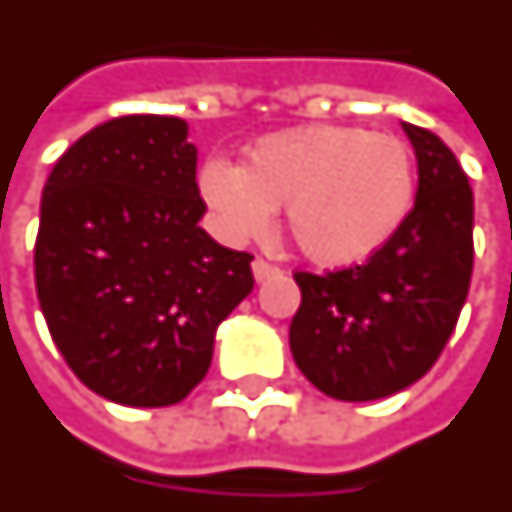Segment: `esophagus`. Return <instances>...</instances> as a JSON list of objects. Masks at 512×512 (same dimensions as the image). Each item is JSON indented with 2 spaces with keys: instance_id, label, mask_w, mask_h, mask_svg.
Here are the masks:
<instances>
[{
  "instance_id": "esophagus-1",
  "label": "esophagus",
  "mask_w": 512,
  "mask_h": 512,
  "mask_svg": "<svg viewBox=\"0 0 512 512\" xmlns=\"http://www.w3.org/2000/svg\"><path fill=\"white\" fill-rule=\"evenodd\" d=\"M278 272H281V267H278V264H272V261H267V259H253V278H256V281H270V278H275V275H278Z\"/></svg>"
}]
</instances>
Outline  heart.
<instances>
[{
	"instance_id": "1",
	"label": "heart",
	"mask_w": 512,
	"mask_h": 512,
	"mask_svg": "<svg viewBox=\"0 0 512 512\" xmlns=\"http://www.w3.org/2000/svg\"><path fill=\"white\" fill-rule=\"evenodd\" d=\"M199 185L229 237H261L286 207L289 237L322 267L371 259L412 215L417 160L404 138L308 125L259 138L245 166L210 158Z\"/></svg>"
}]
</instances>
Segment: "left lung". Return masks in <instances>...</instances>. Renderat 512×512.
<instances>
[{"instance_id": "left-lung-1", "label": "left lung", "mask_w": 512, "mask_h": 512, "mask_svg": "<svg viewBox=\"0 0 512 512\" xmlns=\"http://www.w3.org/2000/svg\"><path fill=\"white\" fill-rule=\"evenodd\" d=\"M417 155V199L404 229L363 264L297 270L302 300L289 327L294 363L338 401H374L431 371L472 281L475 201L442 138L404 122Z\"/></svg>"}]
</instances>
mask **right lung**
<instances>
[{
    "label": "right lung",
    "mask_w": 512,
    "mask_h": 512,
    "mask_svg": "<svg viewBox=\"0 0 512 512\" xmlns=\"http://www.w3.org/2000/svg\"><path fill=\"white\" fill-rule=\"evenodd\" d=\"M179 117L130 114L48 174L35 286L48 333L92 393L171 406L204 379L218 324L253 289V256L212 240Z\"/></svg>",
    "instance_id": "1"
}]
</instances>
